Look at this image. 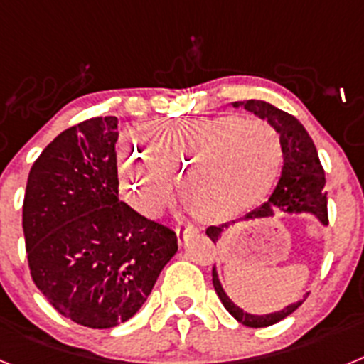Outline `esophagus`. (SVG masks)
Listing matches in <instances>:
<instances>
[{
  "mask_svg": "<svg viewBox=\"0 0 364 364\" xmlns=\"http://www.w3.org/2000/svg\"><path fill=\"white\" fill-rule=\"evenodd\" d=\"M197 233H198V228L191 226V224H188V226L176 228V237H178V242H182L186 237H191V235H197Z\"/></svg>",
  "mask_w": 364,
  "mask_h": 364,
  "instance_id": "esophagus-1",
  "label": "esophagus"
}]
</instances>
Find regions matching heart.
Instances as JSON below:
<instances>
[{
	"instance_id": "1",
	"label": "heart",
	"mask_w": 364,
	"mask_h": 364,
	"mask_svg": "<svg viewBox=\"0 0 364 364\" xmlns=\"http://www.w3.org/2000/svg\"><path fill=\"white\" fill-rule=\"evenodd\" d=\"M144 155L125 147L120 173L142 213L154 217L175 193L202 218L222 220L264 197L282 162L281 134L264 120L235 114L154 122L144 127Z\"/></svg>"
}]
</instances>
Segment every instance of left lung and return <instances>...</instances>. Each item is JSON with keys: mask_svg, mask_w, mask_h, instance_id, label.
I'll use <instances>...</instances> for the list:
<instances>
[{"mask_svg": "<svg viewBox=\"0 0 364 364\" xmlns=\"http://www.w3.org/2000/svg\"><path fill=\"white\" fill-rule=\"evenodd\" d=\"M233 105L235 107H244L246 111L257 114V117L264 118L268 124H272L277 129V133L281 134L282 159H284L282 175L277 182V188L273 189L269 200L260 205L259 210L246 215V218L275 217L277 211H310L323 224H328V198L326 193H324L326 176H324V169L321 166L314 140L310 138L308 131L304 129V125L297 118L291 117L290 112L281 111L275 105L262 102V100L235 102ZM224 228H228V224H224V226H210L205 230V235L215 242V240H218ZM213 286L224 308L239 323L250 328L272 326V324L279 323V321L286 319L290 314H294L304 302V297H302V301L294 302V304L286 306L281 311H275V314L252 315L242 311L237 304L230 301L226 291L222 290L215 268Z\"/></svg>", "mask_w": 364, "mask_h": 364, "instance_id": "1", "label": "left lung"}]
</instances>
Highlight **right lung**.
<instances>
[{
    "instance_id": "1",
    "label": "right lung",
    "mask_w": 364,
    "mask_h": 364,
    "mask_svg": "<svg viewBox=\"0 0 364 364\" xmlns=\"http://www.w3.org/2000/svg\"><path fill=\"white\" fill-rule=\"evenodd\" d=\"M117 124L96 117L58 134L23 198L32 281L58 314L98 330L131 319L178 250L171 228L118 198Z\"/></svg>"
}]
</instances>
